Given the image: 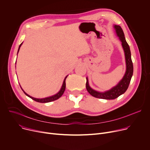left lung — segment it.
<instances>
[{
	"instance_id": "obj_1",
	"label": "left lung",
	"mask_w": 150,
	"mask_h": 150,
	"mask_svg": "<svg viewBox=\"0 0 150 150\" xmlns=\"http://www.w3.org/2000/svg\"><path fill=\"white\" fill-rule=\"evenodd\" d=\"M116 35L119 37V40L121 42L122 46L124 50L125 63L126 71L122 78L119 82L114 87L105 92H101L95 91L89 86L88 78H86V89L88 92L92 96L100 99H114L118 96L124 93L127 90L129 84L130 83L133 74V65L131 57V51L129 45L126 42L125 35L121 27L119 25H113Z\"/></svg>"
}]
</instances>
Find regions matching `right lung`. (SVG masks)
Instances as JSON below:
<instances>
[{"label":"right lung","instance_id":"right-lung-1","mask_svg":"<svg viewBox=\"0 0 150 150\" xmlns=\"http://www.w3.org/2000/svg\"><path fill=\"white\" fill-rule=\"evenodd\" d=\"M22 44H23V43H22L21 45H20L19 47H18V51H17V54H18V53L20 48H21V46H22ZM67 76H68V75H67V76L64 78L63 83V84H62V86L60 90H59V91L58 93H57L56 94H55V95H52V96H49V97H46V98H34V97H33V96H30V95H29L28 94H27V93L23 91V88H22V87L21 86V85H20V86H21V87L22 91H23L24 93H25L26 96H28V97H29L30 98H31L32 99H33V100H34L35 101H37V102H38V103H49V102H51V101H55V100H57V99H58V98H60V97L63 95V93L64 92L65 88H66V78L67 77Z\"/></svg>","mask_w":150,"mask_h":150}]
</instances>
